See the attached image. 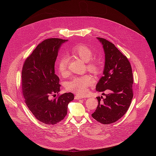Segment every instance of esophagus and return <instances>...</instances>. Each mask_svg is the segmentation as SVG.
I'll return each instance as SVG.
<instances>
[{
	"instance_id": "34e87169",
	"label": "esophagus",
	"mask_w": 156,
	"mask_h": 156,
	"mask_svg": "<svg viewBox=\"0 0 156 156\" xmlns=\"http://www.w3.org/2000/svg\"><path fill=\"white\" fill-rule=\"evenodd\" d=\"M81 99H82V97H81V96H76L75 97V99H76V100Z\"/></svg>"
}]
</instances>
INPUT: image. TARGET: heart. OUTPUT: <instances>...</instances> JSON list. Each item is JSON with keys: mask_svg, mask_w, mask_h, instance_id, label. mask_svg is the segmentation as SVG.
Masks as SVG:
<instances>
[{"mask_svg": "<svg viewBox=\"0 0 156 156\" xmlns=\"http://www.w3.org/2000/svg\"><path fill=\"white\" fill-rule=\"evenodd\" d=\"M70 52L84 62L87 63L86 68L89 72L94 74L100 73L101 70L100 64L96 61H91L94 56V53L90 48L84 44H78L74 46L70 50ZM58 68L62 75L67 74V59L65 57L61 58L58 62ZM92 83V78L88 75L74 77L66 84V88L70 91L83 96L86 93L88 86H90Z\"/></svg>", "mask_w": 156, "mask_h": 156, "instance_id": "b5f03b06", "label": "heart"}]
</instances>
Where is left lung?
<instances>
[{
    "label": "left lung",
    "instance_id": "1",
    "mask_svg": "<svg viewBox=\"0 0 156 156\" xmlns=\"http://www.w3.org/2000/svg\"><path fill=\"white\" fill-rule=\"evenodd\" d=\"M97 39L104 51L105 64L103 76L96 90L98 92L107 90L109 93L105 94V98H96L98 105L91 115L98 122L107 125L115 122L127 112L133 97V73L128 58L114 44L104 38Z\"/></svg>",
    "mask_w": 156,
    "mask_h": 156
}]
</instances>
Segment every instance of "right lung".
<instances>
[{
    "mask_svg": "<svg viewBox=\"0 0 156 156\" xmlns=\"http://www.w3.org/2000/svg\"><path fill=\"white\" fill-rule=\"evenodd\" d=\"M67 40H44L26 59L21 72L22 92L29 110L39 121L55 125L67 114L68 104L74 99L72 93L52 99L60 91L59 78L54 65L61 45Z\"/></svg>",
    "mask_w": 156,
    "mask_h": 156,
    "instance_id": "add662e5",
    "label": "right lung"
}]
</instances>
